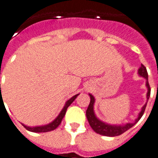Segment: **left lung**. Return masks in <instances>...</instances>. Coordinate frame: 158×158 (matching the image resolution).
<instances>
[{"instance_id":"left-lung-1","label":"left lung","mask_w":158,"mask_h":158,"mask_svg":"<svg viewBox=\"0 0 158 158\" xmlns=\"http://www.w3.org/2000/svg\"><path fill=\"white\" fill-rule=\"evenodd\" d=\"M138 74L140 76L143 77L144 79H146V80H147L146 81V86L148 88V93H147V101H148L150 95V87L149 81H148V73H147L146 67L143 64H141V67L138 70ZM89 95L91 101H90L89 106H88L86 112H85L88 123H89L91 128L94 130V132L102 135H106V136H117V135H120L124 132H126L130 128H132L134 125L141 119V117L143 116L146 106H147V102H146L145 105L142 107V110L139 113L138 117L135 119L134 123H127L125 125H110V124L101 122L96 117L94 111V105L95 100H94V97L92 94H89Z\"/></svg>"}]
</instances>
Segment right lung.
Returning <instances> with one entry per match:
<instances>
[{"label":"right lung","instance_id":"obj_1","mask_svg":"<svg viewBox=\"0 0 158 158\" xmlns=\"http://www.w3.org/2000/svg\"><path fill=\"white\" fill-rule=\"evenodd\" d=\"M79 95V94H76V95H74L73 97H72L70 100L66 101V103H65V105L64 106V108L62 109V111L60 112V114H58V116L52 122V123H49V124H47V125H44V126H36V127H28V126H25L23 124V126L27 130H29V131H31V132H35V133H42V132H49V131H52V130H54L55 128H57L58 126H59V124L61 123L62 122L63 118L64 116V114H65V113H66V110H67V108H68V106L73 103L74 101V100L77 98V96Z\"/></svg>","mask_w":158,"mask_h":158}]
</instances>
